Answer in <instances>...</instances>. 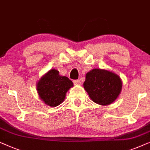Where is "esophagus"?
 I'll use <instances>...</instances> for the list:
<instances>
[{
  "instance_id": "1",
  "label": "esophagus",
  "mask_w": 150,
  "mask_h": 150,
  "mask_svg": "<svg viewBox=\"0 0 150 150\" xmlns=\"http://www.w3.org/2000/svg\"><path fill=\"white\" fill-rule=\"evenodd\" d=\"M73 83H74V84H75V85H80L81 82H80L79 79H76L73 81Z\"/></svg>"
}]
</instances>
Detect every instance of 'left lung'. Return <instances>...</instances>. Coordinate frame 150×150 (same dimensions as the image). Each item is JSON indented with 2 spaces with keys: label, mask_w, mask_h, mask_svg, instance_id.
<instances>
[{
  "label": "left lung",
  "mask_w": 150,
  "mask_h": 150,
  "mask_svg": "<svg viewBox=\"0 0 150 150\" xmlns=\"http://www.w3.org/2000/svg\"><path fill=\"white\" fill-rule=\"evenodd\" d=\"M83 88L91 100L100 105H109L121 93L122 81L116 73L106 69H94L86 75Z\"/></svg>",
  "instance_id": "obj_1"
}]
</instances>
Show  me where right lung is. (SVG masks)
Segmentation results:
<instances>
[{
    "mask_svg": "<svg viewBox=\"0 0 150 150\" xmlns=\"http://www.w3.org/2000/svg\"><path fill=\"white\" fill-rule=\"evenodd\" d=\"M73 86L72 81L53 69L40 78L37 83V90L39 98L45 105L54 107L64 100L67 92Z\"/></svg>",
    "mask_w": 150,
    "mask_h": 150,
    "instance_id": "right-lung-1",
    "label": "right lung"
}]
</instances>
